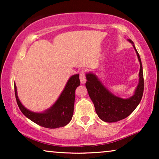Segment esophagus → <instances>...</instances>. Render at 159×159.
Segmentation results:
<instances>
[{
    "instance_id": "34e87169",
    "label": "esophagus",
    "mask_w": 159,
    "mask_h": 159,
    "mask_svg": "<svg viewBox=\"0 0 159 159\" xmlns=\"http://www.w3.org/2000/svg\"><path fill=\"white\" fill-rule=\"evenodd\" d=\"M80 82H81L82 84L85 83L86 82V76H85V71H81L80 73Z\"/></svg>"
}]
</instances>
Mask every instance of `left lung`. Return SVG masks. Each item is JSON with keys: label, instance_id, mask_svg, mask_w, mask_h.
<instances>
[{"label": "left lung", "instance_id": "8db88e82", "mask_svg": "<svg viewBox=\"0 0 159 159\" xmlns=\"http://www.w3.org/2000/svg\"><path fill=\"white\" fill-rule=\"evenodd\" d=\"M128 40L133 45L140 64L139 83L132 96L126 99L117 97L106 88L95 74H86L87 82L85 86L89 96L94 104L95 112L101 120L106 122H116L125 119L134 111L143 97L144 79L142 63L133 42L129 39Z\"/></svg>", "mask_w": 159, "mask_h": 159}]
</instances>
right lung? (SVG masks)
<instances>
[{
    "mask_svg": "<svg viewBox=\"0 0 159 159\" xmlns=\"http://www.w3.org/2000/svg\"><path fill=\"white\" fill-rule=\"evenodd\" d=\"M80 84V75L77 74L71 76L56 103L43 113L32 112L21 104L17 95L16 84H14L15 96L19 109L26 117L41 127L55 129L64 127L70 122L74 113L75 90Z\"/></svg>",
    "mask_w": 159,
    "mask_h": 159,
    "instance_id": "add662e5",
    "label": "right lung"
}]
</instances>
